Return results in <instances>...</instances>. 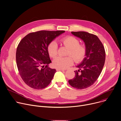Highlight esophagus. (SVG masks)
<instances>
[{"mask_svg":"<svg viewBox=\"0 0 121 121\" xmlns=\"http://www.w3.org/2000/svg\"><path fill=\"white\" fill-rule=\"evenodd\" d=\"M56 70L57 71H64L65 70V69H56Z\"/></svg>","mask_w":121,"mask_h":121,"instance_id":"esophagus-1","label":"esophagus"}]
</instances>
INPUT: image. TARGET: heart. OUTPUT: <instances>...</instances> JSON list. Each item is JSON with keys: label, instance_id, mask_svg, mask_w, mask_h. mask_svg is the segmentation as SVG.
I'll use <instances>...</instances> for the list:
<instances>
[{"label": "heart", "instance_id": "b5f03b06", "mask_svg": "<svg viewBox=\"0 0 121 121\" xmlns=\"http://www.w3.org/2000/svg\"><path fill=\"white\" fill-rule=\"evenodd\" d=\"M60 42L62 44L69 49L67 57H58L53 61L54 66L60 69H68L74 63L82 62L87 55V48L84 44H81L80 40L73 36H67L62 38ZM48 52L50 57L55 58L57 55V45L56 43L52 41L48 46ZM72 56V58L70 56Z\"/></svg>", "mask_w": 121, "mask_h": 121}]
</instances>
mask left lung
<instances>
[{
	"label": "left lung",
	"instance_id": "left-lung-1",
	"mask_svg": "<svg viewBox=\"0 0 121 121\" xmlns=\"http://www.w3.org/2000/svg\"><path fill=\"white\" fill-rule=\"evenodd\" d=\"M81 39L87 48V55L74 71L75 77L69 81V84L77 89H83L92 85L99 76L105 61L106 53L103 44L95 35L84 31L71 32Z\"/></svg>",
	"mask_w": 121,
	"mask_h": 121
}]
</instances>
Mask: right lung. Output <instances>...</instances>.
<instances>
[{
  "label": "right lung",
  "mask_w": 121,
  "mask_h": 121,
  "mask_svg": "<svg viewBox=\"0 0 121 121\" xmlns=\"http://www.w3.org/2000/svg\"><path fill=\"white\" fill-rule=\"evenodd\" d=\"M63 30L32 32L22 39L17 46L16 60L21 78L30 87L42 89L51 82L56 70L48 67L52 62L48 46Z\"/></svg>",
  "instance_id": "1"
}]
</instances>
